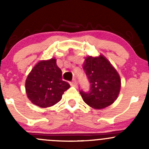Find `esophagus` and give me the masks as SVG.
<instances>
[{"label":"esophagus","instance_id":"obj_1","mask_svg":"<svg viewBox=\"0 0 149 149\" xmlns=\"http://www.w3.org/2000/svg\"><path fill=\"white\" fill-rule=\"evenodd\" d=\"M70 85L73 86H74V87L78 86V84H77V81H76V79H73V81L70 82Z\"/></svg>","mask_w":149,"mask_h":149}]
</instances>
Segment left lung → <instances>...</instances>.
<instances>
[{"label":"left lung","mask_w":149,"mask_h":149,"mask_svg":"<svg viewBox=\"0 0 149 149\" xmlns=\"http://www.w3.org/2000/svg\"><path fill=\"white\" fill-rule=\"evenodd\" d=\"M83 68L91 84L89 92L80 91L84 102L96 109L113 104L120 94L121 79L110 62L102 54L97 57L88 56Z\"/></svg>","instance_id":"left-lung-1"}]
</instances>
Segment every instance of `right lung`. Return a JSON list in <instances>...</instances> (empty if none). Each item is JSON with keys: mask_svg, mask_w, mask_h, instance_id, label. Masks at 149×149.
I'll list each match as a JSON object with an SVG mask.
<instances>
[{"mask_svg": "<svg viewBox=\"0 0 149 149\" xmlns=\"http://www.w3.org/2000/svg\"><path fill=\"white\" fill-rule=\"evenodd\" d=\"M70 84L63 81L62 70L55 58L40 61L29 73L25 82L26 93L31 102L40 107H52L59 102Z\"/></svg>", "mask_w": 149, "mask_h": 149, "instance_id": "1", "label": "right lung"}]
</instances>
